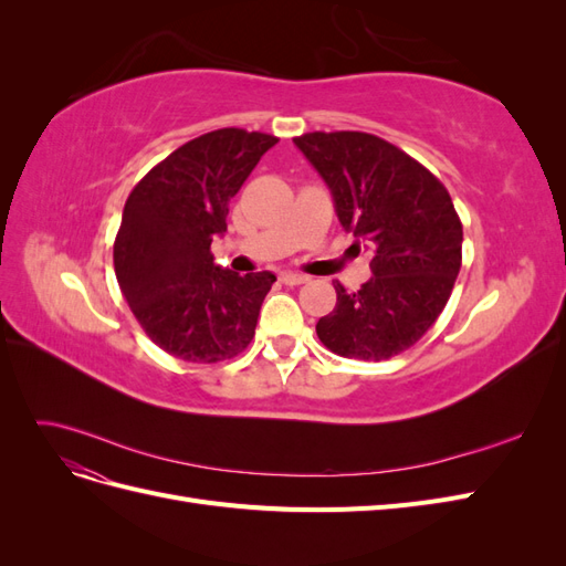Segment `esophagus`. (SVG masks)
Instances as JSON below:
<instances>
[{
  "label": "esophagus",
  "instance_id": "esophagus-1",
  "mask_svg": "<svg viewBox=\"0 0 566 566\" xmlns=\"http://www.w3.org/2000/svg\"><path fill=\"white\" fill-rule=\"evenodd\" d=\"M281 281L285 285H302L310 281V276H304V273H295V271H285V273H281Z\"/></svg>",
  "mask_w": 566,
  "mask_h": 566
}]
</instances>
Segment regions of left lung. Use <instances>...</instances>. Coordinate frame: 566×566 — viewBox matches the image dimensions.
I'll list each match as a JSON object with an SVG mask.
<instances>
[{
	"label": "left lung",
	"mask_w": 566,
	"mask_h": 566,
	"mask_svg": "<svg viewBox=\"0 0 566 566\" xmlns=\"http://www.w3.org/2000/svg\"><path fill=\"white\" fill-rule=\"evenodd\" d=\"M328 184L339 224L373 250V279L356 293L335 283V310L316 323L333 354L397 356L432 328L462 262V224L430 169L366 132H310L295 139Z\"/></svg>",
	"instance_id": "1"
}]
</instances>
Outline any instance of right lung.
<instances>
[{"mask_svg": "<svg viewBox=\"0 0 566 566\" xmlns=\"http://www.w3.org/2000/svg\"><path fill=\"white\" fill-rule=\"evenodd\" d=\"M276 144L238 127L208 132L169 153L125 202L113 245L119 290L146 335L181 361H224L254 337L276 276L221 269L210 245L227 231L229 200Z\"/></svg>", "mask_w": 566, "mask_h": 566, "instance_id": "right-lung-1", "label": "right lung"}]
</instances>
